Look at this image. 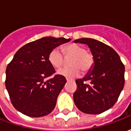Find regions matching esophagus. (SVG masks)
Returning <instances> with one entry per match:
<instances>
[{"instance_id":"esophagus-1","label":"esophagus","mask_w":131,"mask_h":131,"mask_svg":"<svg viewBox=\"0 0 131 131\" xmlns=\"http://www.w3.org/2000/svg\"><path fill=\"white\" fill-rule=\"evenodd\" d=\"M67 81H73V80H71V79H67Z\"/></svg>"}]
</instances>
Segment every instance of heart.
<instances>
[{"label":"heart","instance_id":"b5f03b06","mask_svg":"<svg viewBox=\"0 0 131 131\" xmlns=\"http://www.w3.org/2000/svg\"><path fill=\"white\" fill-rule=\"evenodd\" d=\"M66 58L72 59L70 61L71 67L61 69L58 70L57 74L68 79H73L79 76L82 69L83 72L89 71L93 65L94 59L91 52L86 51L83 46L79 44L71 43L62 48ZM48 61L55 69L60 68L64 64V57L59 48H54L50 52Z\"/></svg>","mask_w":131,"mask_h":131}]
</instances>
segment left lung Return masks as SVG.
Listing matches in <instances>:
<instances>
[{
    "label": "left lung",
    "mask_w": 131,
    "mask_h": 131,
    "mask_svg": "<svg viewBox=\"0 0 131 131\" xmlns=\"http://www.w3.org/2000/svg\"><path fill=\"white\" fill-rule=\"evenodd\" d=\"M74 43L86 44L94 59L88 73L76 81L74 103L83 113L101 114L114 106L124 88V65L114 49L99 40L81 38Z\"/></svg>",
    "instance_id": "obj_1"
}]
</instances>
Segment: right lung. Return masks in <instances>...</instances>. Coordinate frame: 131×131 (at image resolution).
Listing matches in <instances>:
<instances>
[{"label": "right lung", "instance_id": "1", "mask_svg": "<svg viewBox=\"0 0 131 131\" xmlns=\"http://www.w3.org/2000/svg\"><path fill=\"white\" fill-rule=\"evenodd\" d=\"M71 38L48 37L31 42L17 52L6 68L5 87L16 110L31 117H40L54 110L65 85L48 61L50 52Z\"/></svg>", "mask_w": 131, "mask_h": 131}]
</instances>
